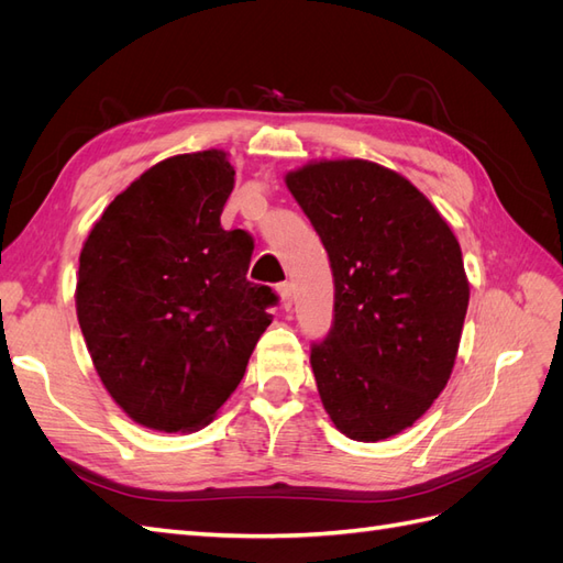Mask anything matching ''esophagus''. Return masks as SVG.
<instances>
[{
    "label": "esophagus",
    "mask_w": 563,
    "mask_h": 563,
    "mask_svg": "<svg viewBox=\"0 0 563 563\" xmlns=\"http://www.w3.org/2000/svg\"><path fill=\"white\" fill-rule=\"evenodd\" d=\"M277 294H279V298H282L284 308L291 310V305H294V286L288 284V282H282V284L277 286Z\"/></svg>",
    "instance_id": "1"
}]
</instances>
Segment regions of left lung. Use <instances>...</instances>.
I'll list each match as a JSON object with an SVG mask.
<instances>
[{
    "label": "left lung",
    "mask_w": 563,
    "mask_h": 563,
    "mask_svg": "<svg viewBox=\"0 0 563 563\" xmlns=\"http://www.w3.org/2000/svg\"><path fill=\"white\" fill-rule=\"evenodd\" d=\"M286 187L333 269V329L310 354L321 404L354 441L395 437L451 378L470 302L463 251L432 201L376 162H310Z\"/></svg>",
    "instance_id": "left-lung-1"
}]
</instances>
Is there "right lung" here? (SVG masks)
<instances>
[{
    "mask_svg": "<svg viewBox=\"0 0 563 563\" xmlns=\"http://www.w3.org/2000/svg\"><path fill=\"white\" fill-rule=\"evenodd\" d=\"M232 187L223 150L168 157L110 201L81 246L79 329L100 383L143 428L209 424L272 323L277 296L246 279L251 236L220 228Z\"/></svg>",
    "mask_w": 563,
    "mask_h": 563,
    "instance_id": "right-lung-1",
    "label": "right lung"
}]
</instances>
